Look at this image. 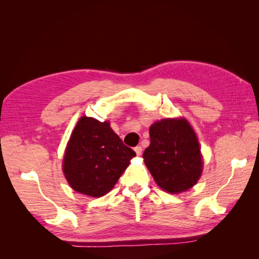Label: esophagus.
Returning a JSON list of instances; mask_svg holds the SVG:
<instances>
[{
	"label": "esophagus",
	"mask_w": 259,
	"mask_h": 259,
	"mask_svg": "<svg viewBox=\"0 0 259 259\" xmlns=\"http://www.w3.org/2000/svg\"><path fill=\"white\" fill-rule=\"evenodd\" d=\"M135 152H136V154L137 155H142V151H143V148H142V146H136L135 148Z\"/></svg>",
	"instance_id": "obj_1"
}]
</instances>
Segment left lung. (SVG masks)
I'll return each instance as SVG.
<instances>
[{"label":"left lung","instance_id":"1","mask_svg":"<svg viewBox=\"0 0 259 259\" xmlns=\"http://www.w3.org/2000/svg\"><path fill=\"white\" fill-rule=\"evenodd\" d=\"M151 144L143 153L144 162L162 190L185 192L202 172V157L195 133L185 119H165L150 128Z\"/></svg>","mask_w":259,"mask_h":259}]
</instances>
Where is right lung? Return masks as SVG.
Returning <instances> with one entry per match:
<instances>
[{"label": "right lung", "mask_w": 259, "mask_h": 259, "mask_svg": "<svg viewBox=\"0 0 259 259\" xmlns=\"http://www.w3.org/2000/svg\"><path fill=\"white\" fill-rule=\"evenodd\" d=\"M135 155L108 122L83 116L69 138L64 174L74 191L99 198L112 190Z\"/></svg>", "instance_id": "obj_1"}]
</instances>
